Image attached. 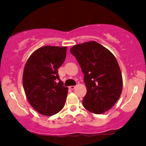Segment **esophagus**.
Masks as SVG:
<instances>
[{"instance_id": "1", "label": "esophagus", "mask_w": 146, "mask_h": 146, "mask_svg": "<svg viewBox=\"0 0 146 146\" xmlns=\"http://www.w3.org/2000/svg\"><path fill=\"white\" fill-rule=\"evenodd\" d=\"M75 86H69V88H70V89H71V90L75 89Z\"/></svg>"}]
</instances>
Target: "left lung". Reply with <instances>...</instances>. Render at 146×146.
Masks as SVG:
<instances>
[{
  "instance_id": "1",
  "label": "left lung",
  "mask_w": 146,
  "mask_h": 146,
  "mask_svg": "<svg viewBox=\"0 0 146 146\" xmlns=\"http://www.w3.org/2000/svg\"><path fill=\"white\" fill-rule=\"evenodd\" d=\"M70 51L84 75L87 92L84 107L90 113H104L115 105L122 92L123 79L116 58L95 41L74 45Z\"/></svg>"
}]
</instances>
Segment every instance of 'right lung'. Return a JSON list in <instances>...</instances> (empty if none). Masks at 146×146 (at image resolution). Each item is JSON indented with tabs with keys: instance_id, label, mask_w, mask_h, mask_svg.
Wrapping results in <instances>:
<instances>
[{
	"instance_id": "obj_1",
	"label": "right lung",
	"mask_w": 146,
	"mask_h": 146,
	"mask_svg": "<svg viewBox=\"0 0 146 146\" xmlns=\"http://www.w3.org/2000/svg\"><path fill=\"white\" fill-rule=\"evenodd\" d=\"M66 50V46H42L25 64L23 84L26 97L30 105L45 116L58 113L66 102L68 88L63 86L58 69L64 62Z\"/></svg>"
}]
</instances>
